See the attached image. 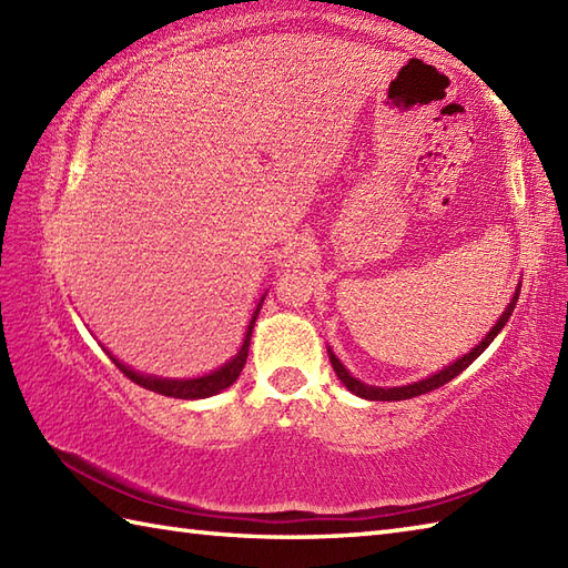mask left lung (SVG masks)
Returning a JSON list of instances; mask_svg holds the SVG:
<instances>
[{
    "label": "left lung",
    "mask_w": 568,
    "mask_h": 568,
    "mask_svg": "<svg viewBox=\"0 0 568 568\" xmlns=\"http://www.w3.org/2000/svg\"><path fill=\"white\" fill-rule=\"evenodd\" d=\"M517 297H520V287H517L515 291V295H513V300H510V305L505 307V312L500 315V320L496 322V327H493L488 334H486V339L480 342L476 348H470V352L466 354V356H462V358H456L454 364H449L446 368H442L439 373H434V376H429V378H425V381H417V383H409V385H400V388H376V385H366V383H361V381H356L352 373H348L344 366H342V361L336 358L332 352H329V361H332V368H334V373H336V378H339L348 390H352L354 395H358V397H366V400H409V397H417V395H425V393H429V390H434V388H442L444 383H449L452 378H456L458 373L462 371H466L470 364H474V361L486 352V348L490 346V342L496 339V336L500 334V329L505 327V322L510 320V315H513V310H515V305H517Z\"/></svg>",
    "instance_id": "1"
}]
</instances>
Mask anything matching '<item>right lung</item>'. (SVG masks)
Masks as SVG:
<instances>
[{
    "label": "right lung",
    "mask_w": 568,
    "mask_h": 568,
    "mask_svg": "<svg viewBox=\"0 0 568 568\" xmlns=\"http://www.w3.org/2000/svg\"><path fill=\"white\" fill-rule=\"evenodd\" d=\"M263 303V297H261ZM261 303L256 307V312H253V317L248 322V329H246V336H244V344H241L239 354L226 361V364L222 368H216L212 373H207V376H200V378H183V381H173V378H155V376H143V373H136L131 371L129 366H124L122 361L110 356L116 368L124 373V376L129 381H134L136 385H141V388L146 390H153V393H161V395H168V397H180V400H197V397H210V395H216L222 393L224 388H229L236 378L241 368L246 366V358H248V344H251V332H253V324H256V317H258V310H261ZM110 354V352H106Z\"/></svg>",
    "instance_id": "right-lung-1"
}]
</instances>
